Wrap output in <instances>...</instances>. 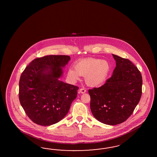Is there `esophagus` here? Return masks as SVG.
Returning a JSON list of instances; mask_svg holds the SVG:
<instances>
[{
  "label": "esophagus",
  "instance_id": "34e87169",
  "mask_svg": "<svg viewBox=\"0 0 157 157\" xmlns=\"http://www.w3.org/2000/svg\"><path fill=\"white\" fill-rule=\"evenodd\" d=\"M79 92L82 94H83V93H85L86 92V90L85 88H81V89L79 90Z\"/></svg>",
  "mask_w": 157,
  "mask_h": 157
}]
</instances>
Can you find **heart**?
Instances as JSON below:
<instances>
[{
	"mask_svg": "<svg viewBox=\"0 0 157 157\" xmlns=\"http://www.w3.org/2000/svg\"><path fill=\"white\" fill-rule=\"evenodd\" d=\"M109 62L95 58H87L76 63L74 69L70 68L68 76L72 81H77L80 76H85L88 85L96 87L104 84L110 71Z\"/></svg>",
	"mask_w": 157,
	"mask_h": 157,
	"instance_id": "b5f03b06",
	"label": "heart"
}]
</instances>
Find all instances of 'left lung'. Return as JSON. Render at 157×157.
Returning <instances> with one entry per match:
<instances>
[{"instance_id": "left-lung-1", "label": "left lung", "mask_w": 157, "mask_h": 157, "mask_svg": "<svg viewBox=\"0 0 157 157\" xmlns=\"http://www.w3.org/2000/svg\"><path fill=\"white\" fill-rule=\"evenodd\" d=\"M116 67L104 85L89 90L91 113L102 123H122L132 114L142 95V78L128 59L112 54Z\"/></svg>"}]
</instances>
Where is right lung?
<instances>
[{"mask_svg":"<svg viewBox=\"0 0 157 157\" xmlns=\"http://www.w3.org/2000/svg\"><path fill=\"white\" fill-rule=\"evenodd\" d=\"M71 58L49 55L37 58L26 67L19 83V98L26 114L34 123L49 126L68 113L78 87L60 80Z\"/></svg>","mask_w":157,"mask_h":157,"instance_id":"obj_1","label":"right lung"}]
</instances>
